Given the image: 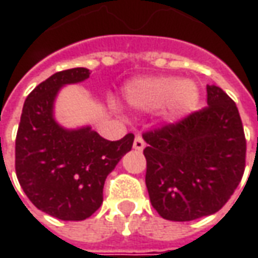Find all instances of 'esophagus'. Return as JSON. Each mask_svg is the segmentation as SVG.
<instances>
[{"mask_svg":"<svg viewBox=\"0 0 258 258\" xmlns=\"http://www.w3.org/2000/svg\"><path fill=\"white\" fill-rule=\"evenodd\" d=\"M134 148L136 149V151H144L145 141H144V138H142L141 135H136V136H135Z\"/></svg>","mask_w":258,"mask_h":258,"instance_id":"1","label":"esophagus"}]
</instances>
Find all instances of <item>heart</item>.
I'll return each mask as SVG.
<instances>
[{"label": "heart", "instance_id": "b5f03b06", "mask_svg": "<svg viewBox=\"0 0 258 258\" xmlns=\"http://www.w3.org/2000/svg\"><path fill=\"white\" fill-rule=\"evenodd\" d=\"M124 97L129 103L154 110L165 107V113L176 119L191 112L198 103V89L191 82H179L173 77L136 80L126 86Z\"/></svg>", "mask_w": 258, "mask_h": 258}]
</instances>
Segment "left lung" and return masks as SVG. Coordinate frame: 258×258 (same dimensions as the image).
Masks as SVG:
<instances>
[{"mask_svg":"<svg viewBox=\"0 0 258 258\" xmlns=\"http://www.w3.org/2000/svg\"><path fill=\"white\" fill-rule=\"evenodd\" d=\"M207 103L142 135L149 200L165 220L217 213L243 178L247 142L238 109L217 86H207Z\"/></svg>","mask_w":258,"mask_h":258,"instance_id":"left-lung-1","label":"left lung"}]
</instances>
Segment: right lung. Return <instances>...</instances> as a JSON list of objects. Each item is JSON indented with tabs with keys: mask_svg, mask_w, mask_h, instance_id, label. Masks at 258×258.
Returning a JSON list of instances; mask_svg holds the SVG:
<instances>
[{
	"mask_svg": "<svg viewBox=\"0 0 258 258\" xmlns=\"http://www.w3.org/2000/svg\"><path fill=\"white\" fill-rule=\"evenodd\" d=\"M89 70L58 72L25 99L15 138V173L38 210L64 221H82L103 203V185L126 152L134 134L107 141L90 127L66 131L55 123L53 102L63 85L83 82Z\"/></svg>",
	"mask_w": 258,
	"mask_h": 258,
	"instance_id": "obj_1",
	"label": "right lung"
}]
</instances>
